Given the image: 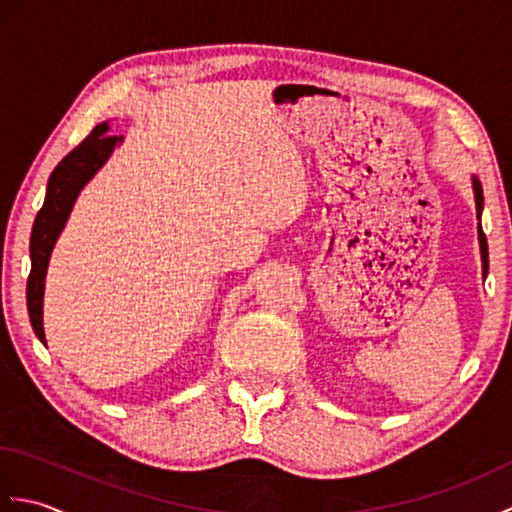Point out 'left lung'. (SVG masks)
<instances>
[{"mask_svg":"<svg viewBox=\"0 0 512 512\" xmlns=\"http://www.w3.org/2000/svg\"><path fill=\"white\" fill-rule=\"evenodd\" d=\"M473 189H475V204H477V217L482 215V202H484V195H482V184L477 182V178H473ZM480 248H482V264H484V275L488 273V244H486V235L480 226Z\"/></svg>","mask_w":512,"mask_h":512,"instance_id":"left-lung-1","label":"left lung"}]
</instances>
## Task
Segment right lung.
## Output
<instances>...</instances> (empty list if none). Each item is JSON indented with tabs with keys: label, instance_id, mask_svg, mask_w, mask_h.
<instances>
[{
	"label": "right lung",
	"instance_id": "right-lung-1",
	"mask_svg": "<svg viewBox=\"0 0 512 512\" xmlns=\"http://www.w3.org/2000/svg\"><path fill=\"white\" fill-rule=\"evenodd\" d=\"M118 140L121 138L107 134V123L96 125L92 129V134L85 138L83 143L76 145L50 173L46 200H43V206L35 217V224H32V266L26 286V301L32 330H35L43 345H46V334H43V281H46L52 246L57 242L61 228L65 226V220H68L76 195L83 189V184L103 167V162L110 158Z\"/></svg>",
	"mask_w": 512,
	"mask_h": 512
}]
</instances>
